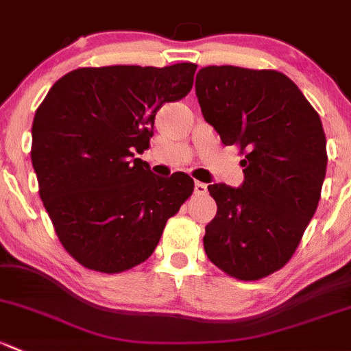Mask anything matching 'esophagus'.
Returning <instances> with one entry per match:
<instances>
[{
  "label": "esophagus",
  "instance_id": "1",
  "mask_svg": "<svg viewBox=\"0 0 351 351\" xmlns=\"http://www.w3.org/2000/svg\"><path fill=\"white\" fill-rule=\"evenodd\" d=\"M206 185L202 182H195V195H206Z\"/></svg>",
  "mask_w": 351,
  "mask_h": 351
}]
</instances>
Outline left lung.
<instances>
[{"mask_svg":"<svg viewBox=\"0 0 351 351\" xmlns=\"http://www.w3.org/2000/svg\"><path fill=\"white\" fill-rule=\"evenodd\" d=\"M195 92L223 145L245 154L241 186H208L217 215L205 227V252L232 278L257 281L293 257L316 212L328 163L322 119L276 70L210 65Z\"/></svg>","mask_w":351,"mask_h":351,"instance_id":"left-lung-1","label":"left lung"}]
</instances>
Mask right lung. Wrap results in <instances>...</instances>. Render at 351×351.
Returning a JSON list of instances; mask_svg holds the SVG:
<instances>
[{
  "label": "right lung",
  "instance_id": "right-lung-1",
  "mask_svg": "<svg viewBox=\"0 0 351 351\" xmlns=\"http://www.w3.org/2000/svg\"><path fill=\"white\" fill-rule=\"evenodd\" d=\"M195 64L110 65L69 72L32 126L40 198L65 250L84 267L116 274L154 252L169 217L193 193L185 173L153 175L154 116L193 86Z\"/></svg>",
  "mask_w": 351,
  "mask_h": 351
}]
</instances>
